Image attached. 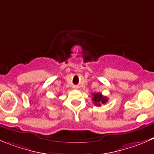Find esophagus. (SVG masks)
Listing matches in <instances>:
<instances>
[{
  "label": "esophagus",
  "instance_id": "esophagus-1",
  "mask_svg": "<svg viewBox=\"0 0 154 154\" xmlns=\"http://www.w3.org/2000/svg\"><path fill=\"white\" fill-rule=\"evenodd\" d=\"M75 88H77V87H74Z\"/></svg>",
  "mask_w": 154,
  "mask_h": 154
}]
</instances>
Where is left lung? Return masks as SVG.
Returning a JSON list of instances; mask_svg holds the SVG:
<instances>
[{
    "instance_id": "8db88e82",
    "label": "left lung",
    "mask_w": 154,
    "mask_h": 154,
    "mask_svg": "<svg viewBox=\"0 0 154 154\" xmlns=\"http://www.w3.org/2000/svg\"><path fill=\"white\" fill-rule=\"evenodd\" d=\"M92 95H93V97H92V101H93L94 104L95 106H101V104H104L108 100V98L106 97L103 96L100 93H94Z\"/></svg>"
}]
</instances>
